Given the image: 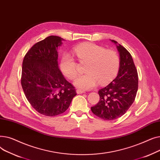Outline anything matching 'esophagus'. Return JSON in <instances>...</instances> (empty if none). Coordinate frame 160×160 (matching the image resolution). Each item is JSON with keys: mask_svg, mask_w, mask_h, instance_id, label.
<instances>
[{"mask_svg": "<svg viewBox=\"0 0 160 160\" xmlns=\"http://www.w3.org/2000/svg\"><path fill=\"white\" fill-rule=\"evenodd\" d=\"M77 93L78 94H82V93H85V91H83V90H81V89H77Z\"/></svg>", "mask_w": 160, "mask_h": 160, "instance_id": "1", "label": "esophagus"}]
</instances>
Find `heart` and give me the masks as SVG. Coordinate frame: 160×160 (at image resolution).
Wrapping results in <instances>:
<instances>
[{"instance_id":"1","label":"heart","mask_w":160,"mask_h":160,"mask_svg":"<svg viewBox=\"0 0 160 160\" xmlns=\"http://www.w3.org/2000/svg\"><path fill=\"white\" fill-rule=\"evenodd\" d=\"M81 64H86V74L76 80L74 84L82 89H89L99 82L103 85L110 82L119 69L120 59L115 51L106 50L102 46L86 43L79 45L74 49ZM62 72L70 80L78 75V64L69 54L63 56L60 63Z\"/></svg>"}]
</instances>
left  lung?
Instances as JSON below:
<instances>
[{
    "label": "left lung",
    "mask_w": 160,
    "mask_h": 160,
    "mask_svg": "<svg viewBox=\"0 0 160 160\" xmlns=\"http://www.w3.org/2000/svg\"><path fill=\"white\" fill-rule=\"evenodd\" d=\"M114 43L117 42L111 40ZM120 67L117 77L98 91V102L91 108L96 116L104 120L118 119L128 111L135 100L138 89V74L130 53L119 45Z\"/></svg>",
    "instance_id": "8db88e82"
}]
</instances>
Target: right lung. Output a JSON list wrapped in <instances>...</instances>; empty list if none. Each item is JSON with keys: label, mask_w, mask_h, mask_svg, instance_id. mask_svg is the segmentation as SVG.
Wrapping results in <instances>:
<instances>
[{"label": "right lung", "mask_w": 160, "mask_h": 160, "mask_svg": "<svg viewBox=\"0 0 160 160\" xmlns=\"http://www.w3.org/2000/svg\"><path fill=\"white\" fill-rule=\"evenodd\" d=\"M62 38L50 36L33 45L25 54L21 86L28 101L41 115L64 113L77 95L74 87L58 68V47Z\"/></svg>", "instance_id": "right-lung-1"}]
</instances>
